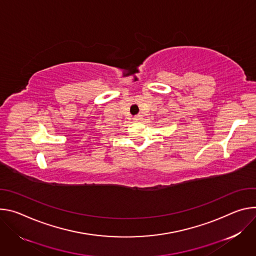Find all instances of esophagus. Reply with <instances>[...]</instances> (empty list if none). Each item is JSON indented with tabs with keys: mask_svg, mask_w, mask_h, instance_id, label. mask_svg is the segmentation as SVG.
<instances>
[{
	"mask_svg": "<svg viewBox=\"0 0 256 256\" xmlns=\"http://www.w3.org/2000/svg\"><path fill=\"white\" fill-rule=\"evenodd\" d=\"M142 119H144V118H142V116H141V115H138V116L134 117V119H133V120H134L135 122H140V121L142 120Z\"/></svg>",
	"mask_w": 256,
	"mask_h": 256,
	"instance_id": "esophagus-1",
	"label": "esophagus"
}]
</instances>
